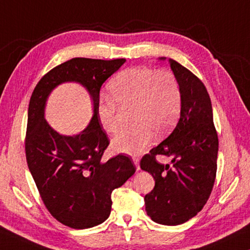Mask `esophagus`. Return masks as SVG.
Listing matches in <instances>:
<instances>
[{
	"instance_id": "1",
	"label": "esophagus",
	"mask_w": 250,
	"mask_h": 250,
	"mask_svg": "<svg viewBox=\"0 0 250 250\" xmlns=\"http://www.w3.org/2000/svg\"><path fill=\"white\" fill-rule=\"evenodd\" d=\"M139 162H140V159H139L138 156H133V163L135 164V167H137L138 171L140 170V166H139Z\"/></svg>"
}]
</instances>
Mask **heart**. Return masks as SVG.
I'll return each instance as SVG.
<instances>
[{
    "label": "heart",
    "instance_id": "1",
    "mask_svg": "<svg viewBox=\"0 0 250 250\" xmlns=\"http://www.w3.org/2000/svg\"><path fill=\"white\" fill-rule=\"evenodd\" d=\"M109 96L97 108L101 128L107 133L115 132L119 125L117 107L132 108L134 125L118 132L111 141L112 149L121 153H140L153 141L154 131L167 133L181 112V86L170 70L146 66L126 68L109 83Z\"/></svg>",
    "mask_w": 250,
    "mask_h": 250
}]
</instances>
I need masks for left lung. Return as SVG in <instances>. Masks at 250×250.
I'll return each instance as SVG.
<instances>
[{"instance_id": "left-lung-1", "label": "left lung", "mask_w": 250, "mask_h": 250, "mask_svg": "<svg viewBox=\"0 0 250 250\" xmlns=\"http://www.w3.org/2000/svg\"><path fill=\"white\" fill-rule=\"evenodd\" d=\"M168 62L181 86L180 120L166 140L143 156L140 167L155 181L145 196L147 216L175 226L195 216L208 200L216 177L218 137L204 83L177 62ZM159 154L170 156L172 164H159Z\"/></svg>"}]
</instances>
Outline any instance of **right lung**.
Masks as SVG:
<instances>
[{"mask_svg":"<svg viewBox=\"0 0 250 250\" xmlns=\"http://www.w3.org/2000/svg\"><path fill=\"white\" fill-rule=\"evenodd\" d=\"M125 62V58L70 59L43 76L29 100L25 138L28 168L52 216L75 229L104 223L111 211L112 191L135 172L132 160L124 154L101 161L109 139L97 115L100 88ZM71 81L90 92L94 116L80 134L62 136L44 120V105L58 84Z\"/></svg>","mask_w":250,"mask_h":250,"instance_id":"1","label":"right lung"}]
</instances>
